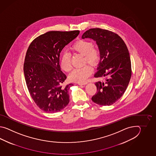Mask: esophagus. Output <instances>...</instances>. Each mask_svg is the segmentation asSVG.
Wrapping results in <instances>:
<instances>
[{
  "label": "esophagus",
  "instance_id": "1",
  "mask_svg": "<svg viewBox=\"0 0 156 156\" xmlns=\"http://www.w3.org/2000/svg\"><path fill=\"white\" fill-rule=\"evenodd\" d=\"M87 83H77V84L79 85H85Z\"/></svg>",
  "mask_w": 156,
  "mask_h": 156
}]
</instances>
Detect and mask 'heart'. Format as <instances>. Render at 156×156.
I'll return each mask as SVG.
<instances>
[{
    "label": "heart",
    "instance_id": "1",
    "mask_svg": "<svg viewBox=\"0 0 156 156\" xmlns=\"http://www.w3.org/2000/svg\"><path fill=\"white\" fill-rule=\"evenodd\" d=\"M73 52H76L83 55L84 62H87L94 65L99 59L100 51L96 47L93 46L91 42L86 40H80L71 47ZM61 68L66 72H69L72 69L70 55L67 52H64L60 59ZM93 72V69L89 65L76 68L73 70L69 75L70 80L83 83L84 82Z\"/></svg>",
    "mask_w": 156,
    "mask_h": 156
}]
</instances>
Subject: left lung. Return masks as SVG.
<instances>
[{
    "instance_id": "left-lung-1",
    "label": "left lung",
    "mask_w": 156,
    "mask_h": 156,
    "mask_svg": "<svg viewBox=\"0 0 156 156\" xmlns=\"http://www.w3.org/2000/svg\"><path fill=\"white\" fill-rule=\"evenodd\" d=\"M81 38L96 42L100 61L94 77L105 78L104 81L95 83L97 93L91 99L98 105H111L122 96L130 80L131 61L128 48L120 37L108 30L90 29Z\"/></svg>"
}]
</instances>
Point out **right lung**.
I'll list each match as a JSON object with an SVG mask.
<instances>
[{
    "label": "right lung",
    "mask_w": 156,
    "mask_h": 156,
    "mask_svg": "<svg viewBox=\"0 0 156 156\" xmlns=\"http://www.w3.org/2000/svg\"><path fill=\"white\" fill-rule=\"evenodd\" d=\"M79 33L50 31L35 38L27 50L23 67L27 86L34 103L45 112H58L70 101L69 91L73 84L62 86L66 76L61 70L60 53Z\"/></svg>",
    "instance_id": "1"
}]
</instances>
